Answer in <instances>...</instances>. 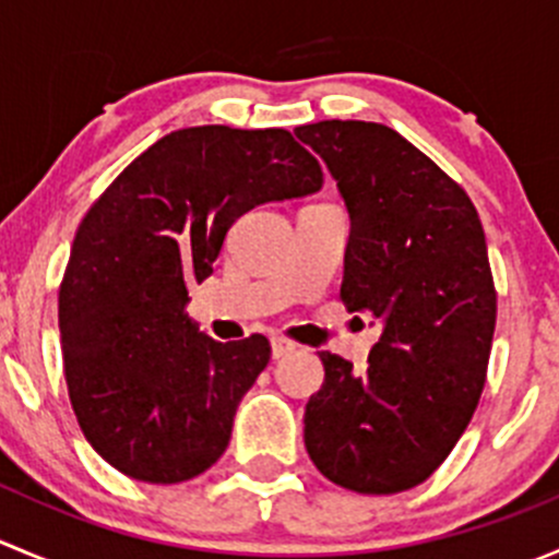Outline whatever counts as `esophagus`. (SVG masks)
Segmentation results:
<instances>
[{"label": "esophagus", "mask_w": 559, "mask_h": 559, "mask_svg": "<svg viewBox=\"0 0 559 559\" xmlns=\"http://www.w3.org/2000/svg\"><path fill=\"white\" fill-rule=\"evenodd\" d=\"M270 343H273V357L275 359H281V357H286V354L295 352V343H292L289 337H284V335H275Z\"/></svg>", "instance_id": "34e87169"}]
</instances>
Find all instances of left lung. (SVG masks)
Listing matches in <instances>:
<instances>
[{
  "label": "left lung",
  "mask_w": 559,
  "mask_h": 559,
  "mask_svg": "<svg viewBox=\"0 0 559 559\" xmlns=\"http://www.w3.org/2000/svg\"><path fill=\"white\" fill-rule=\"evenodd\" d=\"M337 180L352 218L341 300L381 337L365 373L319 352L306 449L337 487L394 495L438 471L465 432L492 348L498 295L481 218L430 156L373 121L295 129Z\"/></svg>",
  "instance_id": "left-lung-1"
}]
</instances>
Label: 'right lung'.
Here are the masks:
<instances>
[{"instance_id": "1", "label": "right lung", "mask_w": 559, "mask_h": 559, "mask_svg": "<svg viewBox=\"0 0 559 559\" xmlns=\"http://www.w3.org/2000/svg\"><path fill=\"white\" fill-rule=\"evenodd\" d=\"M286 129L189 127L138 156L78 227L59 289L64 379L83 436L123 476L178 484L227 449L270 341L218 343L186 313L227 229L321 189Z\"/></svg>"}]
</instances>
